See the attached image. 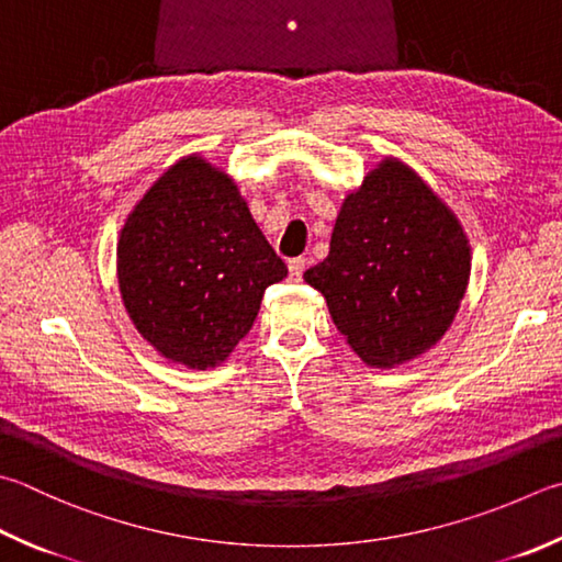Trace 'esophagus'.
I'll list each match as a JSON object with an SVG mask.
<instances>
[{"label":"esophagus","mask_w":562,"mask_h":562,"mask_svg":"<svg viewBox=\"0 0 562 562\" xmlns=\"http://www.w3.org/2000/svg\"><path fill=\"white\" fill-rule=\"evenodd\" d=\"M303 271H305V259H291L289 261V277L291 281H301L303 279Z\"/></svg>","instance_id":"obj_1"}]
</instances>
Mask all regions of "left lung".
<instances>
[{"label": "left lung", "mask_w": 562, "mask_h": 562, "mask_svg": "<svg viewBox=\"0 0 562 562\" xmlns=\"http://www.w3.org/2000/svg\"><path fill=\"white\" fill-rule=\"evenodd\" d=\"M470 269L460 220L413 168L386 156L345 198L330 254L303 279L359 359L391 369L448 333Z\"/></svg>", "instance_id": "left-lung-1"}]
</instances>
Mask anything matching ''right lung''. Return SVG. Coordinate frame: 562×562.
<instances>
[{
	"label": "right lung",
	"instance_id": "add662e5",
	"mask_svg": "<svg viewBox=\"0 0 562 562\" xmlns=\"http://www.w3.org/2000/svg\"><path fill=\"white\" fill-rule=\"evenodd\" d=\"M285 263L237 183L200 154L156 178L116 241V281L139 335L168 362H225Z\"/></svg>",
	"mask_w": 562,
	"mask_h": 562
}]
</instances>
